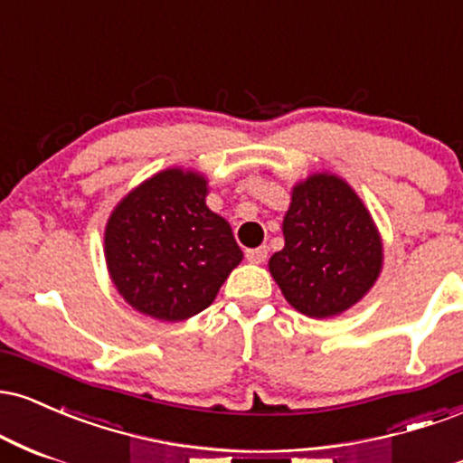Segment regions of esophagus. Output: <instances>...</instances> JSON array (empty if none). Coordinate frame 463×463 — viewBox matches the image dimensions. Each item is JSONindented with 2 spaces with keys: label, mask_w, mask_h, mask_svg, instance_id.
Returning a JSON list of instances; mask_svg holds the SVG:
<instances>
[{
  "label": "esophagus",
  "mask_w": 463,
  "mask_h": 463,
  "mask_svg": "<svg viewBox=\"0 0 463 463\" xmlns=\"http://www.w3.org/2000/svg\"><path fill=\"white\" fill-rule=\"evenodd\" d=\"M246 259L250 263H263L268 259V248L259 246V248H248L246 250Z\"/></svg>",
  "instance_id": "esophagus-1"
}]
</instances>
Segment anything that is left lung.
Here are the masks:
<instances>
[{
	"mask_svg": "<svg viewBox=\"0 0 463 463\" xmlns=\"http://www.w3.org/2000/svg\"><path fill=\"white\" fill-rule=\"evenodd\" d=\"M285 248L269 272L294 309L309 317L346 311L374 285L383 248L374 222L342 178L316 174L296 184L283 220Z\"/></svg>",
	"mask_w": 463,
	"mask_h": 463,
	"instance_id": "8db88e82",
	"label": "left lung"
}]
</instances>
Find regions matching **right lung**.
<instances>
[{
    "label": "right lung",
    "mask_w": 463,
    "mask_h": 463,
    "mask_svg": "<svg viewBox=\"0 0 463 463\" xmlns=\"http://www.w3.org/2000/svg\"><path fill=\"white\" fill-rule=\"evenodd\" d=\"M206 180L167 169L117 204L104 235L110 279L146 316L180 322L215 300L241 261L231 224L206 206Z\"/></svg>",
    "instance_id": "right-lung-1"
}]
</instances>
